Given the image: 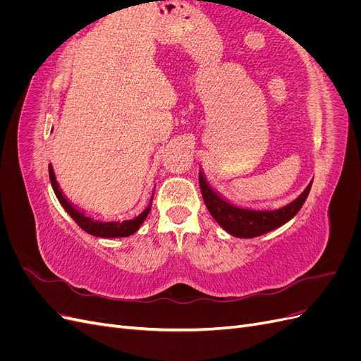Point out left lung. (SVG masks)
I'll use <instances>...</instances> for the list:
<instances>
[{
    "label": "left lung",
    "mask_w": 361,
    "mask_h": 361,
    "mask_svg": "<svg viewBox=\"0 0 361 361\" xmlns=\"http://www.w3.org/2000/svg\"><path fill=\"white\" fill-rule=\"evenodd\" d=\"M199 183L207 211L224 231L236 238H256L286 224L298 214L310 192L313 180L290 203L276 209H255L235 204L207 182L203 170H199Z\"/></svg>",
    "instance_id": "1"
}]
</instances>
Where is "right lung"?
I'll list each match as a JSON object with an SVG mask.
<instances>
[{
	"instance_id": "obj_1",
	"label": "right lung",
	"mask_w": 361,
	"mask_h": 361,
	"mask_svg": "<svg viewBox=\"0 0 361 361\" xmlns=\"http://www.w3.org/2000/svg\"><path fill=\"white\" fill-rule=\"evenodd\" d=\"M48 169H49V180H51V185H52V190H54V192H56L60 204L64 207V211H66L71 215L72 220L76 224H78L84 232L90 233L93 236H97V238H125V236L134 235L140 228V226L143 224V221L146 220V216L150 212L152 200H154V192H152L150 199H149V204L145 207V211L140 212L134 218H129V220H123V221H120V220L106 221V220H101V218H94V216L87 214L85 211L80 209L78 206L73 204L66 197V194L63 192V190L60 188V185L57 182L52 164H49Z\"/></svg>"
}]
</instances>
